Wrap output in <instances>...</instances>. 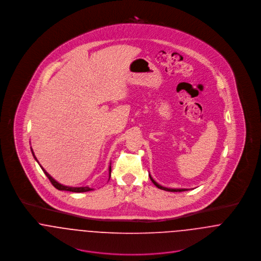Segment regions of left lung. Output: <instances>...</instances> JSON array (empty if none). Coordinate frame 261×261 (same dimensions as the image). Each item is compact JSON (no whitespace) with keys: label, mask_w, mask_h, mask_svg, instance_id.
<instances>
[{"label":"left lung","mask_w":261,"mask_h":261,"mask_svg":"<svg viewBox=\"0 0 261 261\" xmlns=\"http://www.w3.org/2000/svg\"><path fill=\"white\" fill-rule=\"evenodd\" d=\"M149 179H150V181L153 183V185L155 187H158V188L161 189V190H165V191H168V192H183V191H188V190H189V189H181V188H180V189H177V188H176V189H173V188H167V187L161 186L160 184H158V183L151 178V176H150L149 174Z\"/></svg>","instance_id":"1"}]
</instances>
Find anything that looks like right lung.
I'll return each mask as SVG.
<instances>
[{
	"instance_id": "obj_1",
	"label": "right lung",
	"mask_w": 261,
	"mask_h": 261,
	"mask_svg": "<svg viewBox=\"0 0 261 261\" xmlns=\"http://www.w3.org/2000/svg\"><path fill=\"white\" fill-rule=\"evenodd\" d=\"M31 151H32V154H33V156H34V159L36 160V162H37L38 164H39V162H38L37 158L35 156V153H34V151H33V149L31 148ZM40 165V164H39ZM112 163L110 164V167H109V173H110V178H111V173H112ZM40 167H41V169H42V171L44 172V174L47 176V178L50 180V182L52 183V185L55 187L56 189H58V190H60V191H69V192H75V193H81V192H88V191H91L92 189L91 188H89V187L85 186V187H71V186H65V185H63V184H60L59 182H57L53 177H51L47 172H46V170L40 165ZM110 180V179H109Z\"/></svg>"
}]
</instances>
